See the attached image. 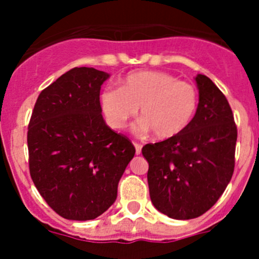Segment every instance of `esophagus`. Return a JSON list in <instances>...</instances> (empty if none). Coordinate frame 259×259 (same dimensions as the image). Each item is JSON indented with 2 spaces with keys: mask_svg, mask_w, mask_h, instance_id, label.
<instances>
[{
  "mask_svg": "<svg viewBox=\"0 0 259 259\" xmlns=\"http://www.w3.org/2000/svg\"><path fill=\"white\" fill-rule=\"evenodd\" d=\"M134 146H135V153L137 154L142 153V148H143L142 144H139V143H134Z\"/></svg>",
  "mask_w": 259,
  "mask_h": 259,
  "instance_id": "obj_1",
  "label": "esophagus"
}]
</instances>
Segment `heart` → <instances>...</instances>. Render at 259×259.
I'll return each mask as SVG.
<instances>
[{
    "instance_id": "obj_1",
    "label": "heart",
    "mask_w": 259,
    "mask_h": 259,
    "mask_svg": "<svg viewBox=\"0 0 259 259\" xmlns=\"http://www.w3.org/2000/svg\"><path fill=\"white\" fill-rule=\"evenodd\" d=\"M199 95L194 85L163 71H135L126 75L120 89H105L100 106L106 121L122 129L140 106L138 132L153 130L158 139H169L184 132L197 114Z\"/></svg>"
}]
</instances>
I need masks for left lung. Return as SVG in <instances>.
I'll use <instances>...</instances> for the list:
<instances>
[{"label": "left lung", "instance_id": "8db88e82", "mask_svg": "<svg viewBox=\"0 0 259 259\" xmlns=\"http://www.w3.org/2000/svg\"><path fill=\"white\" fill-rule=\"evenodd\" d=\"M199 105L189 126L174 138L146 144L154 207L173 219H193L221 198L234 171L237 126L228 100L205 75H197Z\"/></svg>", "mask_w": 259, "mask_h": 259}]
</instances>
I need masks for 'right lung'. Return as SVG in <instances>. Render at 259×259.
Wrapping results in <instances>:
<instances>
[{
    "instance_id": "1",
    "label": "right lung",
    "mask_w": 259,
    "mask_h": 259,
    "mask_svg": "<svg viewBox=\"0 0 259 259\" xmlns=\"http://www.w3.org/2000/svg\"><path fill=\"white\" fill-rule=\"evenodd\" d=\"M109 76L94 67H74L41 91L31 115V178L62 218L90 221L108 210L134 158L133 143L101 115L100 89Z\"/></svg>"
}]
</instances>
